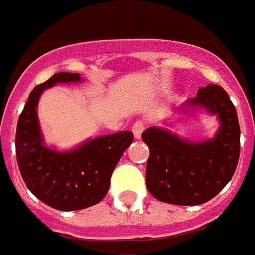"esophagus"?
<instances>
[{"mask_svg":"<svg viewBox=\"0 0 255 255\" xmlns=\"http://www.w3.org/2000/svg\"><path fill=\"white\" fill-rule=\"evenodd\" d=\"M131 131H133V136L134 138H141V133L144 131V124H142L141 121H138L136 124L133 125V128H131Z\"/></svg>","mask_w":255,"mask_h":255,"instance_id":"34e87169","label":"esophagus"}]
</instances>
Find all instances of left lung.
<instances>
[{"label": "left lung", "mask_w": 255, "mask_h": 255, "mask_svg": "<svg viewBox=\"0 0 255 255\" xmlns=\"http://www.w3.org/2000/svg\"><path fill=\"white\" fill-rule=\"evenodd\" d=\"M216 115L220 126L210 138L194 141L163 126L148 128L142 141L149 148L145 184L160 202L195 206L213 199L231 181L240 155L238 114L228 93L209 84L198 90L176 113ZM163 124L171 126L169 119Z\"/></svg>", "instance_id": "1"}]
</instances>
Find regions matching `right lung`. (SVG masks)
Wrapping results in <instances>:
<instances>
[{
	"label": "right lung",
	"instance_id": "1",
	"mask_svg": "<svg viewBox=\"0 0 255 255\" xmlns=\"http://www.w3.org/2000/svg\"><path fill=\"white\" fill-rule=\"evenodd\" d=\"M82 81L79 74L57 73L35 86L16 128V159L23 181L32 195L56 210H81L102 202L115 166L133 141V133L124 130L88 138L66 151L45 144L38 121L39 97L57 84Z\"/></svg>",
	"mask_w": 255,
	"mask_h": 255
}]
</instances>
